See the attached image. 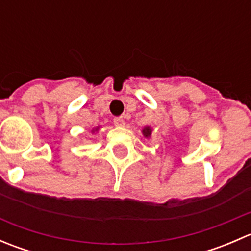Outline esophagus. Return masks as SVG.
Returning a JSON list of instances; mask_svg holds the SVG:
<instances>
[{
  "label": "esophagus",
  "instance_id": "esophagus-1",
  "mask_svg": "<svg viewBox=\"0 0 251 251\" xmlns=\"http://www.w3.org/2000/svg\"><path fill=\"white\" fill-rule=\"evenodd\" d=\"M114 124H115V126H118V127H124V126H125V120H124L123 118H115L114 119Z\"/></svg>",
  "mask_w": 251,
  "mask_h": 251
}]
</instances>
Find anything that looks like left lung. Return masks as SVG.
Segmentation results:
<instances>
[{
    "label": "left lung",
    "mask_w": 251,
    "mask_h": 251,
    "mask_svg": "<svg viewBox=\"0 0 251 251\" xmlns=\"http://www.w3.org/2000/svg\"><path fill=\"white\" fill-rule=\"evenodd\" d=\"M151 132H153V130H151V126H146V127H143V130H142V135H143V137L147 138V140H149V138L151 137Z\"/></svg>",
    "instance_id": "obj_1"
}]
</instances>
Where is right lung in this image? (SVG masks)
<instances>
[{
    "label": "right lung",
    "instance_id": "add662e5",
    "mask_svg": "<svg viewBox=\"0 0 251 251\" xmlns=\"http://www.w3.org/2000/svg\"><path fill=\"white\" fill-rule=\"evenodd\" d=\"M100 130V126H96V127H93L92 130H91V133H92V135H96Z\"/></svg>",
    "mask_w": 251,
    "mask_h": 251
}]
</instances>
